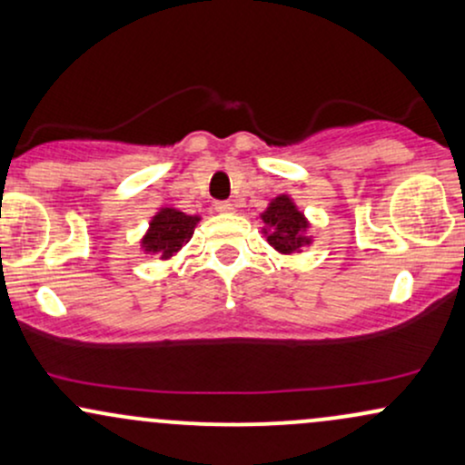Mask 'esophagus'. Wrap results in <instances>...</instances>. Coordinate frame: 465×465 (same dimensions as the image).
I'll return each instance as SVG.
<instances>
[{"label":"esophagus","instance_id":"34e87169","mask_svg":"<svg viewBox=\"0 0 465 465\" xmlns=\"http://www.w3.org/2000/svg\"><path fill=\"white\" fill-rule=\"evenodd\" d=\"M214 210L218 212V214H233V203H229V201H221V203H216L214 205Z\"/></svg>","mask_w":465,"mask_h":465}]
</instances>
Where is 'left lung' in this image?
Wrapping results in <instances>:
<instances>
[{"mask_svg":"<svg viewBox=\"0 0 465 465\" xmlns=\"http://www.w3.org/2000/svg\"><path fill=\"white\" fill-rule=\"evenodd\" d=\"M260 221L264 225L262 236L277 253H302V249L312 242L311 221L297 207L291 194H277L275 199H271L260 214Z\"/></svg>","mask_w":465,"mask_h":465,"instance_id":"left-lung-1","label":"left lung"}]
</instances>
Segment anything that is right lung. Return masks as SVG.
Listing matches in <instances>:
<instances>
[{
	"instance_id": "1",
	"label": "right lung",
	"mask_w": 465,
	"mask_h": 465,
	"mask_svg": "<svg viewBox=\"0 0 465 465\" xmlns=\"http://www.w3.org/2000/svg\"><path fill=\"white\" fill-rule=\"evenodd\" d=\"M199 221V214L190 216L170 205L159 207V212H154L151 223H148L146 233L140 240V249L146 255H151V258L162 260V262L173 260L181 247L190 242Z\"/></svg>"
}]
</instances>
